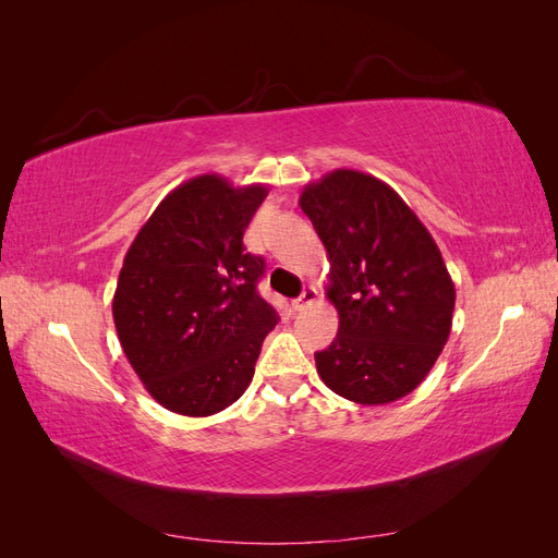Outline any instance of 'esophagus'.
<instances>
[{"label":"esophagus","mask_w":558,"mask_h":558,"mask_svg":"<svg viewBox=\"0 0 558 558\" xmlns=\"http://www.w3.org/2000/svg\"><path fill=\"white\" fill-rule=\"evenodd\" d=\"M316 298H318L316 289H314V286H310V289H305V291H302V293L293 300V307H295L298 312H302L305 307H310L312 302H316Z\"/></svg>","instance_id":"1"}]
</instances>
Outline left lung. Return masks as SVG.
<instances>
[{"label":"left lung","instance_id":"1","mask_svg":"<svg viewBox=\"0 0 558 558\" xmlns=\"http://www.w3.org/2000/svg\"><path fill=\"white\" fill-rule=\"evenodd\" d=\"M300 209L328 251L340 314L332 344L314 353L318 377L359 404L412 393L449 340L456 302L430 232L391 185L356 170L305 185Z\"/></svg>","mask_w":558,"mask_h":558}]
</instances>
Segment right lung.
Wrapping results in <instances>:
<instances>
[{
    "instance_id": "obj_1",
    "label": "right lung",
    "mask_w": 558,
    "mask_h": 558,
    "mask_svg": "<svg viewBox=\"0 0 558 558\" xmlns=\"http://www.w3.org/2000/svg\"><path fill=\"white\" fill-rule=\"evenodd\" d=\"M265 197L263 183L234 189L218 174L189 179L125 253L113 324L132 369L165 410L216 414L253 379L279 320L256 289L265 260L242 242Z\"/></svg>"
}]
</instances>
